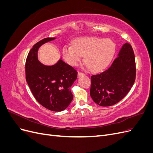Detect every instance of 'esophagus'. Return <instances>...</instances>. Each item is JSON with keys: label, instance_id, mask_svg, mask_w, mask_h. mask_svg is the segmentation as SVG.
I'll return each mask as SVG.
<instances>
[{"label": "esophagus", "instance_id": "obj_1", "mask_svg": "<svg viewBox=\"0 0 153 153\" xmlns=\"http://www.w3.org/2000/svg\"><path fill=\"white\" fill-rule=\"evenodd\" d=\"M84 75V73H81V72H78V77L82 76V75Z\"/></svg>", "mask_w": 153, "mask_h": 153}]
</instances>
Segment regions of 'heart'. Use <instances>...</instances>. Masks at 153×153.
<instances>
[{
    "mask_svg": "<svg viewBox=\"0 0 153 153\" xmlns=\"http://www.w3.org/2000/svg\"><path fill=\"white\" fill-rule=\"evenodd\" d=\"M115 52V44L110 39L96 37L77 38L73 45L65 46L62 55L71 66H76L84 56V62L91 71L98 72L108 66Z\"/></svg>",
    "mask_w": 153,
    "mask_h": 153,
    "instance_id": "b5f03b06",
    "label": "heart"
}]
</instances>
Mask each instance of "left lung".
Returning a JSON list of instances; mask_svg holds the SVG:
<instances>
[{"instance_id":"obj_1","label":"left lung","mask_w":153,"mask_h":153,"mask_svg":"<svg viewBox=\"0 0 153 153\" xmlns=\"http://www.w3.org/2000/svg\"><path fill=\"white\" fill-rule=\"evenodd\" d=\"M135 76V55L131 45L124 43L108 69L91 76V97L100 106L114 105L128 94Z\"/></svg>"}]
</instances>
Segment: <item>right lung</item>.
Listing matches in <instances>:
<instances>
[{"label": "right lung", "instance_id": "1", "mask_svg": "<svg viewBox=\"0 0 153 153\" xmlns=\"http://www.w3.org/2000/svg\"><path fill=\"white\" fill-rule=\"evenodd\" d=\"M56 38H47L30 49L25 62L26 81L39 103L55 112L65 110L73 100L71 87L77 78V71L62 59L52 66L41 63L38 50L45 43Z\"/></svg>", "mask_w": 153, "mask_h": 153}]
</instances>
